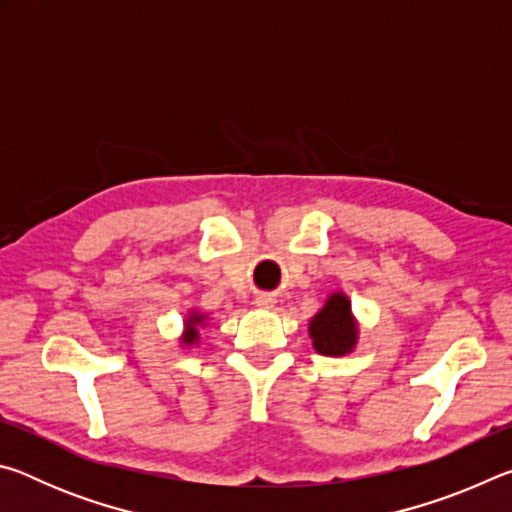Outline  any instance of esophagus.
Masks as SVG:
<instances>
[{"label":"esophagus","mask_w":512,"mask_h":512,"mask_svg":"<svg viewBox=\"0 0 512 512\" xmlns=\"http://www.w3.org/2000/svg\"><path fill=\"white\" fill-rule=\"evenodd\" d=\"M273 302H275V300H273L271 296H257V298H255V305H257V307H273Z\"/></svg>","instance_id":"obj_1"}]
</instances>
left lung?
Returning <instances> with one entry per match:
<instances>
[{
    "label": "left lung",
    "instance_id": "8db88e82",
    "mask_svg": "<svg viewBox=\"0 0 512 512\" xmlns=\"http://www.w3.org/2000/svg\"><path fill=\"white\" fill-rule=\"evenodd\" d=\"M314 348L325 357H341L350 352L357 341V327L350 314V302L341 293H334L327 305L318 311L309 325Z\"/></svg>",
    "mask_w": 512,
    "mask_h": 512
}]
</instances>
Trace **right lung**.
Returning a JSON list of instances; mask_svg holds the SVG:
<instances>
[{
    "label": "right lung",
    "instance_id": "add662e5",
    "mask_svg": "<svg viewBox=\"0 0 512 512\" xmlns=\"http://www.w3.org/2000/svg\"><path fill=\"white\" fill-rule=\"evenodd\" d=\"M194 323H201V316H192V318H189V332H187V336H185V343H194V341L198 339V332H196Z\"/></svg>",
    "mask_w": 512,
    "mask_h": 512
}]
</instances>
